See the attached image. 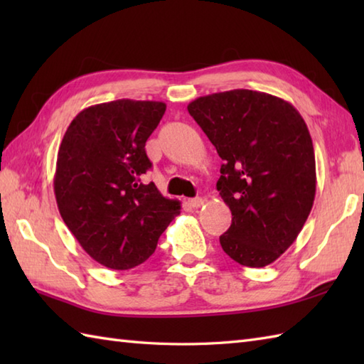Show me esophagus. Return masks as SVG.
<instances>
[{
  "label": "esophagus",
  "instance_id": "34e87169",
  "mask_svg": "<svg viewBox=\"0 0 364 364\" xmlns=\"http://www.w3.org/2000/svg\"><path fill=\"white\" fill-rule=\"evenodd\" d=\"M203 202H205V200L202 197H196V198H191L188 203H189L191 208H194V210H197V208H200V206L203 205Z\"/></svg>",
  "mask_w": 364,
  "mask_h": 364
}]
</instances>
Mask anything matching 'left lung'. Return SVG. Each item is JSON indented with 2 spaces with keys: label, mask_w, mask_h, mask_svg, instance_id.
<instances>
[{
  "label": "left lung",
  "mask_w": 364,
  "mask_h": 364,
  "mask_svg": "<svg viewBox=\"0 0 364 364\" xmlns=\"http://www.w3.org/2000/svg\"><path fill=\"white\" fill-rule=\"evenodd\" d=\"M188 111L223 161L218 191L233 215L223 252L247 267L270 264L296 241L314 202L305 120L284 100L247 89L200 97Z\"/></svg>",
  "instance_id": "8db88e82"
}]
</instances>
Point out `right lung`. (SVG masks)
Returning a JSON list of instances; mask_svg holds the SVG:
<instances>
[{
  "label": "right lung",
  "instance_id": "right-lung-1",
  "mask_svg": "<svg viewBox=\"0 0 364 364\" xmlns=\"http://www.w3.org/2000/svg\"><path fill=\"white\" fill-rule=\"evenodd\" d=\"M166 112L162 102L89 106L68 125L54 173L60 218L90 258L115 270L149 259L181 210L142 183L151 168L145 142Z\"/></svg>",
  "mask_w": 364,
  "mask_h": 364
}]
</instances>
